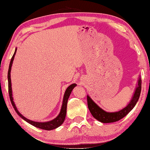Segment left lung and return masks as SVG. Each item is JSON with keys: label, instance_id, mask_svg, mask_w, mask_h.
I'll use <instances>...</instances> for the list:
<instances>
[{"label": "left lung", "instance_id": "left-lung-1", "mask_svg": "<svg viewBox=\"0 0 150 150\" xmlns=\"http://www.w3.org/2000/svg\"><path fill=\"white\" fill-rule=\"evenodd\" d=\"M142 88V80L140 78L138 80V87L136 88V91L134 94L132 100L130 102V103L128 105L120 111L115 112H108L103 111L100 107L97 105L94 102L92 101L90 97L87 96L88 101V109L90 110V112L92 115V116L99 121L103 123H109L114 122L118 121L120 119H122L123 117H125L131 110H132L136 103L138 102L139 98H140Z\"/></svg>", "mask_w": 150, "mask_h": 150}]
</instances>
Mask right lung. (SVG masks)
<instances>
[{
  "label": "right lung",
  "instance_id": "obj_1",
  "mask_svg": "<svg viewBox=\"0 0 150 150\" xmlns=\"http://www.w3.org/2000/svg\"><path fill=\"white\" fill-rule=\"evenodd\" d=\"M16 50H15V52L14 54L11 59V60H10V65H9V68H8V93H9V96H10V101H11V103L13 107H14V110L16 112H17V114L19 115V116L22 118V119L25 120L26 122H28V123H30L31 125L34 126L37 128H41V129H43V130H51L52 129H55L57 127H60L61 125L64 120L65 119L66 117V114H67V103H68V99L69 98V96L70 95L71 92L73 90V88L76 86V83H72L71 84L69 87H68L67 90H66L64 95V98H63V102H62V108L61 110H60V112L59 115H58V117L55 118L54 119H53L51 121L49 122H34L32 121V120H30L28 119H26L22 115H21L19 111L17 110V108L15 106V104L13 101V98H12V87H11V79H10V71H11V67L12 64V62L14 60V58L15 56L16 52Z\"/></svg>",
  "mask_w": 150,
  "mask_h": 150
}]
</instances>
